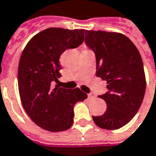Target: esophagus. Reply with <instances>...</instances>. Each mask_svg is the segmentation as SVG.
<instances>
[{
    "label": "esophagus",
    "instance_id": "obj_1",
    "mask_svg": "<svg viewBox=\"0 0 156 156\" xmlns=\"http://www.w3.org/2000/svg\"><path fill=\"white\" fill-rule=\"evenodd\" d=\"M87 96H88V98H94L95 96H94V94L92 93H89L87 94Z\"/></svg>",
    "mask_w": 156,
    "mask_h": 156
}]
</instances>
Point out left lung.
Masks as SVG:
<instances>
[{"instance_id": "obj_1", "label": "left lung", "mask_w": 156, "mask_h": 156, "mask_svg": "<svg viewBox=\"0 0 156 156\" xmlns=\"http://www.w3.org/2000/svg\"><path fill=\"white\" fill-rule=\"evenodd\" d=\"M85 42L95 55L96 76L108 84V92L99 96L106 101L107 110L92 116L93 121L101 129H120L133 119L144 98L146 78L141 55L120 33L86 30Z\"/></svg>"}]
</instances>
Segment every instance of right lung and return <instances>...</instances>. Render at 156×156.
I'll list each match as a JSON object with an SVG mask.
<instances>
[{"mask_svg": "<svg viewBox=\"0 0 156 156\" xmlns=\"http://www.w3.org/2000/svg\"><path fill=\"white\" fill-rule=\"evenodd\" d=\"M84 30L49 27L35 34L22 51L18 67V87L27 115L41 129L58 132L74 122V106L87 98L79 87L55 85L61 77L63 52L84 41Z\"/></svg>", "mask_w": 156, "mask_h": 156, "instance_id": "1", "label": "right lung"}]
</instances>
